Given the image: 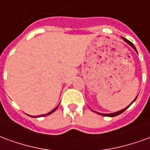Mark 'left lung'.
<instances>
[{"instance_id":"1","label":"left lung","mask_w":150,"mask_h":150,"mask_svg":"<svg viewBox=\"0 0 150 150\" xmlns=\"http://www.w3.org/2000/svg\"><path fill=\"white\" fill-rule=\"evenodd\" d=\"M123 39L125 40V42H127V43H129V45H130V46H132V48H133V49L135 50L136 51H137V50H136V47H135V46H133V44H132V43L130 41H129V40H127V39H126V38H123ZM136 99H137V98H136ZM136 99H135V100H134L132 101V103H133V102H134V101L136 100ZM131 104H130V105H131ZM130 105H129V106H130ZM129 106H128V107L125 108H124V109H122V110L118 111V112H116L111 113V114H102V113H99V112H97V113H98V114H100V115H103V116H111V117H113V116H118V115H120V114H121V113H122V112H125V111L126 109H127V108H128L129 107Z\"/></svg>"}]
</instances>
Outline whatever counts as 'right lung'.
<instances>
[{
	"mask_svg": "<svg viewBox=\"0 0 150 150\" xmlns=\"http://www.w3.org/2000/svg\"><path fill=\"white\" fill-rule=\"evenodd\" d=\"M57 108H58V107H56L55 108H54V110H52L51 111V112H50L49 113H47V114H45V115H41V116H48V115H50V114H51V113L52 112H54V111L56 110V109H57ZM36 117H37V116H36Z\"/></svg>",
	"mask_w": 150,
	"mask_h": 150,
	"instance_id": "right-lung-1",
	"label": "right lung"
}]
</instances>
